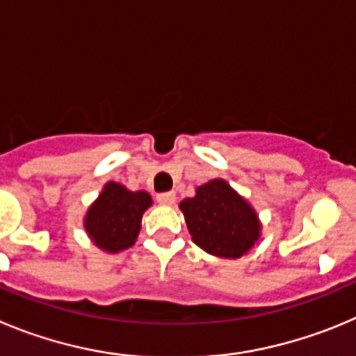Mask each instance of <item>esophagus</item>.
Listing matches in <instances>:
<instances>
[{"mask_svg": "<svg viewBox=\"0 0 356 356\" xmlns=\"http://www.w3.org/2000/svg\"><path fill=\"white\" fill-rule=\"evenodd\" d=\"M158 202L159 204H165V206H172L175 202V191H165V193H158Z\"/></svg>", "mask_w": 356, "mask_h": 356, "instance_id": "34e87169", "label": "esophagus"}]
</instances>
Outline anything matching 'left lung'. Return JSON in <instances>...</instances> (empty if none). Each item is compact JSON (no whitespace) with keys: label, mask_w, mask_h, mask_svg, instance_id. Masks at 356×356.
<instances>
[{"label":"left lung","mask_w":356,"mask_h":356,"mask_svg":"<svg viewBox=\"0 0 356 356\" xmlns=\"http://www.w3.org/2000/svg\"><path fill=\"white\" fill-rule=\"evenodd\" d=\"M195 245L216 257L238 259L261 238V222L248 202L223 179L198 186L179 204Z\"/></svg>","instance_id":"obj_1"}]
</instances>
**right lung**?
<instances>
[{
  "mask_svg": "<svg viewBox=\"0 0 356 356\" xmlns=\"http://www.w3.org/2000/svg\"><path fill=\"white\" fill-rule=\"evenodd\" d=\"M152 206L147 191H131L118 182H106L97 200L88 207L85 230L95 246L118 254L134 245L142 229V216Z\"/></svg>",
  "mask_w": 356,
  "mask_h": 356,
  "instance_id": "add662e5",
  "label": "right lung"
}]
</instances>
